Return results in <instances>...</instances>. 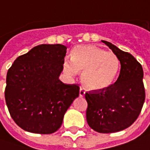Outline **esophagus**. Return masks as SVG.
Instances as JSON below:
<instances>
[{"instance_id":"esophagus-1","label":"esophagus","mask_w":150,"mask_h":150,"mask_svg":"<svg viewBox=\"0 0 150 150\" xmlns=\"http://www.w3.org/2000/svg\"><path fill=\"white\" fill-rule=\"evenodd\" d=\"M84 95H85L84 89H83V88H80V89H79V96H80V97H83V96H84Z\"/></svg>"}]
</instances>
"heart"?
Segmentation results:
<instances>
[{"label":"heart","mask_w":150,"mask_h":150,"mask_svg":"<svg viewBox=\"0 0 150 150\" xmlns=\"http://www.w3.org/2000/svg\"><path fill=\"white\" fill-rule=\"evenodd\" d=\"M120 68L118 57L112 52L91 45L78 46L71 52V62L66 61L63 69L74 75L83 71L82 82L92 91H103L110 87Z\"/></svg>","instance_id":"b5f03b06"}]
</instances>
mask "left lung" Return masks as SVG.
<instances>
[{"label": "left lung", "instance_id": "left-lung-1", "mask_svg": "<svg viewBox=\"0 0 150 150\" xmlns=\"http://www.w3.org/2000/svg\"><path fill=\"white\" fill-rule=\"evenodd\" d=\"M120 62L119 77L114 84L103 91L87 92V121L100 133L116 132L132 125L142 111L145 92L143 69L133 56L107 41H102Z\"/></svg>", "mask_w": 150, "mask_h": 150}]
</instances>
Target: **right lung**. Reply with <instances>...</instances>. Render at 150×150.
Instances as JSON below:
<instances>
[{
	"label": "right lung",
	"instance_id": "1",
	"mask_svg": "<svg viewBox=\"0 0 150 150\" xmlns=\"http://www.w3.org/2000/svg\"><path fill=\"white\" fill-rule=\"evenodd\" d=\"M67 46L42 44L16 59L8 69L5 102L15 123L25 131L50 134L79 96L78 85L59 79Z\"/></svg>",
	"mask_w": 150,
	"mask_h": 150
}]
</instances>
